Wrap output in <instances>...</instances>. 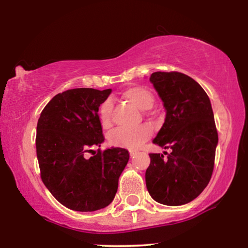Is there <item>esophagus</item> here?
I'll use <instances>...</instances> for the list:
<instances>
[{
    "label": "esophagus",
    "mask_w": 248,
    "mask_h": 248,
    "mask_svg": "<svg viewBox=\"0 0 248 248\" xmlns=\"http://www.w3.org/2000/svg\"><path fill=\"white\" fill-rule=\"evenodd\" d=\"M129 154H130V156H134L136 154V151H132L131 149V151H129Z\"/></svg>",
    "instance_id": "1"
}]
</instances>
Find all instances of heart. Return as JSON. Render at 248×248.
Here are the masks:
<instances>
[{
    "label": "heart",
    "instance_id": "1",
    "mask_svg": "<svg viewBox=\"0 0 248 248\" xmlns=\"http://www.w3.org/2000/svg\"><path fill=\"white\" fill-rule=\"evenodd\" d=\"M124 99L134 104L140 110L151 109L154 103V95L148 89L140 85H134L125 89L123 93ZM111 110L112 104L109 100L104 101L101 104L99 111V118L101 125L103 128H110L112 124L111 121ZM152 128L148 124H141L136 128H118L109 135V142L117 147H124L129 149H137L151 137Z\"/></svg>",
    "mask_w": 248,
    "mask_h": 248
}]
</instances>
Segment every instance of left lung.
I'll list each match as a JSON object with an SVG mask.
<instances>
[{"instance_id":"obj_1","label":"left lung","mask_w":248,"mask_h":248,"mask_svg":"<svg viewBox=\"0 0 248 248\" xmlns=\"http://www.w3.org/2000/svg\"><path fill=\"white\" fill-rule=\"evenodd\" d=\"M149 81L166 110L153 142L170 153L149 154L146 186L162 204L189 203L205 189L214 170L218 132L210 100L200 84L183 73L155 72Z\"/></svg>"}]
</instances>
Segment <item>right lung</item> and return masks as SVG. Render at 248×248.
<instances>
[{"label":"right lung","mask_w":248,"mask_h":248,"mask_svg":"<svg viewBox=\"0 0 248 248\" xmlns=\"http://www.w3.org/2000/svg\"><path fill=\"white\" fill-rule=\"evenodd\" d=\"M111 89H72L44 108L37 124L36 148L41 180L66 208L95 211L114 199L129 160L127 149L100 147L104 141L99 107ZM86 152L93 156L86 157Z\"/></svg>","instance_id":"1"}]
</instances>
